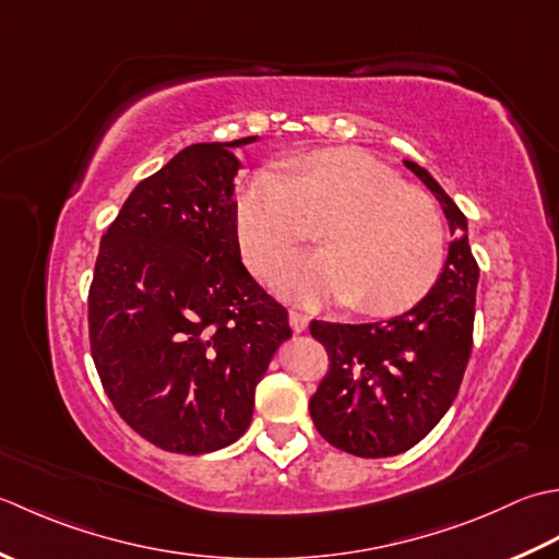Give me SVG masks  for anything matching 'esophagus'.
I'll list each match as a JSON object with an SVG mask.
<instances>
[{
  "label": "esophagus",
  "instance_id": "esophagus-1",
  "mask_svg": "<svg viewBox=\"0 0 559 559\" xmlns=\"http://www.w3.org/2000/svg\"><path fill=\"white\" fill-rule=\"evenodd\" d=\"M309 321L311 318L306 316L304 311H296V309H289V323H292V328L296 330V333H304L306 328H309Z\"/></svg>",
  "mask_w": 559,
  "mask_h": 559
}]
</instances>
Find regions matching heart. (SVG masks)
Instances as JSON below:
<instances>
[{
  "label": "heart",
  "mask_w": 559,
  "mask_h": 559,
  "mask_svg": "<svg viewBox=\"0 0 559 559\" xmlns=\"http://www.w3.org/2000/svg\"><path fill=\"white\" fill-rule=\"evenodd\" d=\"M316 229L321 253L294 260L277 280L296 301L347 299L361 313H397L437 280L441 214L425 190L355 150L294 158L250 186L236 210L246 265L270 282Z\"/></svg>",
  "instance_id": "b5f03b06"
}]
</instances>
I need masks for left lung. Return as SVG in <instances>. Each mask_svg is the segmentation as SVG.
I'll list each match as a JSON object with an SVG mask.
<instances>
[{"mask_svg": "<svg viewBox=\"0 0 559 559\" xmlns=\"http://www.w3.org/2000/svg\"><path fill=\"white\" fill-rule=\"evenodd\" d=\"M405 166L435 192L451 229L449 258L435 287L403 316L379 323L311 321L330 369L309 409L335 449L385 459L423 441L459 395L473 349L477 270L468 219L415 162Z\"/></svg>", "mask_w": 559, "mask_h": 559, "instance_id": "obj_1", "label": "left lung"}]
</instances>
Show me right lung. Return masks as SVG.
Instances as JSON below:
<instances>
[{
  "instance_id": "1",
  "label": "right lung",
  "mask_w": 559,
  "mask_h": 559,
  "mask_svg": "<svg viewBox=\"0 0 559 559\" xmlns=\"http://www.w3.org/2000/svg\"><path fill=\"white\" fill-rule=\"evenodd\" d=\"M190 144L144 178L100 238L88 289L91 357L112 407L170 453L243 435L255 385L289 313L248 275L236 231L231 150Z\"/></svg>"
}]
</instances>
